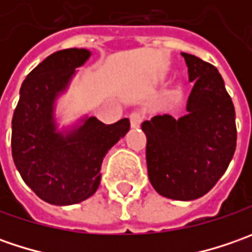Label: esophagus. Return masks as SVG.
<instances>
[{
    "label": "esophagus",
    "mask_w": 252,
    "mask_h": 252,
    "mask_svg": "<svg viewBox=\"0 0 252 252\" xmlns=\"http://www.w3.org/2000/svg\"><path fill=\"white\" fill-rule=\"evenodd\" d=\"M129 119H130L131 127H137L141 123V121H143V116H141L140 112L133 111L130 115H129Z\"/></svg>",
    "instance_id": "34e87169"
}]
</instances>
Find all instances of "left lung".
<instances>
[{
	"label": "left lung",
	"instance_id": "obj_1",
	"mask_svg": "<svg viewBox=\"0 0 252 252\" xmlns=\"http://www.w3.org/2000/svg\"><path fill=\"white\" fill-rule=\"evenodd\" d=\"M193 88L187 115H158L141 123L153 188L175 200H193L216 185L236 151L234 105L218 68L182 53Z\"/></svg>",
	"mask_w": 252,
	"mask_h": 252
}]
</instances>
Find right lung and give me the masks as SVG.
Instances as JSON below:
<instances>
[{
	"label": "right lung",
	"instance_id": "right-lung-1",
	"mask_svg": "<svg viewBox=\"0 0 252 252\" xmlns=\"http://www.w3.org/2000/svg\"><path fill=\"white\" fill-rule=\"evenodd\" d=\"M90 56L85 49H65L46 57L22 83L12 116L15 165L25 184L52 205L92 196L101 182L103 157L130 129L127 118L105 125L92 116L73 130L57 131L54 101Z\"/></svg>",
	"mask_w": 252,
	"mask_h": 252
}]
</instances>
